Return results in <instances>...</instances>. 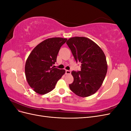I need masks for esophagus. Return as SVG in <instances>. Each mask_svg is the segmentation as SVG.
<instances>
[{
  "mask_svg": "<svg viewBox=\"0 0 131 131\" xmlns=\"http://www.w3.org/2000/svg\"><path fill=\"white\" fill-rule=\"evenodd\" d=\"M70 73H71V72L70 70H66V74H70Z\"/></svg>",
  "mask_w": 131,
  "mask_h": 131,
  "instance_id": "esophagus-1",
  "label": "esophagus"
}]
</instances>
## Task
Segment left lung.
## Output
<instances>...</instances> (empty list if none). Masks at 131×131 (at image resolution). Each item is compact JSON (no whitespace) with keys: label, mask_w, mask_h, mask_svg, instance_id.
Listing matches in <instances>:
<instances>
[{"label":"left lung","mask_w":131,"mask_h":131,"mask_svg":"<svg viewBox=\"0 0 131 131\" xmlns=\"http://www.w3.org/2000/svg\"><path fill=\"white\" fill-rule=\"evenodd\" d=\"M77 62L81 63V70L72 71L74 81L69 88L77 96L86 97L100 89L108 70L105 55L96 43L83 37L69 38L66 42Z\"/></svg>","instance_id":"left-lung-1"}]
</instances>
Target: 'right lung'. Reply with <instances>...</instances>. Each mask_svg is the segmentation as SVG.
Returning <instances> with one entry per match:
<instances>
[{"label": "right lung", "instance_id": "right-lung-1", "mask_svg": "<svg viewBox=\"0 0 131 131\" xmlns=\"http://www.w3.org/2000/svg\"><path fill=\"white\" fill-rule=\"evenodd\" d=\"M67 39H47L35 46L28 57L25 64L27 82L35 92L45 94L55 88L57 81L66 73L64 69L54 68L61 47Z\"/></svg>", "mask_w": 131, "mask_h": 131}]
</instances>
